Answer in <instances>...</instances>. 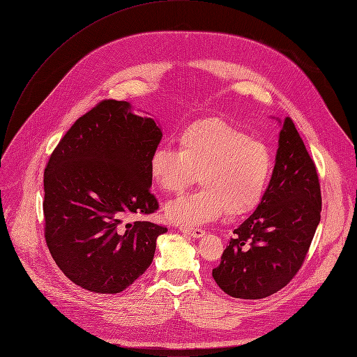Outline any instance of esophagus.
<instances>
[{
    "instance_id": "34e87169",
    "label": "esophagus",
    "mask_w": 357,
    "mask_h": 357,
    "mask_svg": "<svg viewBox=\"0 0 357 357\" xmlns=\"http://www.w3.org/2000/svg\"><path fill=\"white\" fill-rule=\"evenodd\" d=\"M181 231L182 232H186V234H189V235H192L193 238H200V236H203L204 235V229H202V228H195V227H181Z\"/></svg>"
}]
</instances>
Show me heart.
Here are the masks:
<instances>
[{
  "instance_id": "obj_1",
  "label": "heart",
  "mask_w": 357,
  "mask_h": 357,
  "mask_svg": "<svg viewBox=\"0 0 357 357\" xmlns=\"http://www.w3.org/2000/svg\"><path fill=\"white\" fill-rule=\"evenodd\" d=\"M178 150L158 147L150 160V176L165 193H181L197 179L202 188L165 206L176 224H204L225 210L243 215L261 202L272 171L269 147L222 121L206 117L176 137Z\"/></svg>"
}]
</instances>
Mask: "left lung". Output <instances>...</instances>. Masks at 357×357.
Wrapping results in <instances>:
<instances>
[{
    "label": "left lung",
    "mask_w": 357,
    "mask_h": 357,
    "mask_svg": "<svg viewBox=\"0 0 357 357\" xmlns=\"http://www.w3.org/2000/svg\"><path fill=\"white\" fill-rule=\"evenodd\" d=\"M321 202L315 164L286 117L269 186L213 269L218 287L235 298L258 300L287 286L310 250Z\"/></svg>",
    "instance_id": "left-lung-1"
}]
</instances>
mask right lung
Returning a JSON list of instances; mask_svg holds the SVG:
<instances>
[{
  "mask_svg": "<svg viewBox=\"0 0 357 357\" xmlns=\"http://www.w3.org/2000/svg\"><path fill=\"white\" fill-rule=\"evenodd\" d=\"M162 139L151 117L105 99L60 140L45 169V236L63 273L102 294L128 289L151 265L167 227L128 221L151 214L150 160Z\"/></svg>",
  "mask_w": 357,
  "mask_h": 357,
  "instance_id": "right-lung-1",
  "label": "right lung"
}]
</instances>
